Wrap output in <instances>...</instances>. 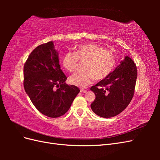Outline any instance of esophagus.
Listing matches in <instances>:
<instances>
[{
	"mask_svg": "<svg viewBox=\"0 0 160 160\" xmlns=\"http://www.w3.org/2000/svg\"><path fill=\"white\" fill-rule=\"evenodd\" d=\"M80 92H81V93H86V92H87V90H86V89H81L80 90Z\"/></svg>",
	"mask_w": 160,
	"mask_h": 160,
	"instance_id": "1",
	"label": "esophagus"
}]
</instances>
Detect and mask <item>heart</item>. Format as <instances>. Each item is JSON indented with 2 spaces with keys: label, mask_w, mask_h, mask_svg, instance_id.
<instances>
[{
  "label": "heart",
  "mask_w": 160,
  "mask_h": 160,
  "mask_svg": "<svg viewBox=\"0 0 160 160\" xmlns=\"http://www.w3.org/2000/svg\"><path fill=\"white\" fill-rule=\"evenodd\" d=\"M79 60L86 62L85 71L71 75L69 81L71 85L85 88L95 79L101 81L107 78L115 68L117 58L113 51L105 49L95 43H88L77 47L75 52H67L62 57V64L67 71L74 72Z\"/></svg>",
  "instance_id": "obj_1"
}]
</instances>
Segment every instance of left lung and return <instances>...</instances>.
<instances>
[{
    "label": "left lung",
    "mask_w": 160,
    "mask_h": 160,
    "mask_svg": "<svg viewBox=\"0 0 160 160\" xmlns=\"http://www.w3.org/2000/svg\"><path fill=\"white\" fill-rule=\"evenodd\" d=\"M137 77L135 63L128 56L125 57L107 78L91 88L95 94L91 104L92 111L104 118L122 112L133 98Z\"/></svg>",
    "instance_id": "obj_1"
}]
</instances>
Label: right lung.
Wrapping results in <instances>:
<instances>
[{
    "mask_svg": "<svg viewBox=\"0 0 160 160\" xmlns=\"http://www.w3.org/2000/svg\"><path fill=\"white\" fill-rule=\"evenodd\" d=\"M24 88L32 104L41 113L56 118L71 107L79 89L65 83L59 52L52 41L36 47L24 65Z\"/></svg>",
    "mask_w": 160,
    "mask_h": 160,
    "instance_id": "1",
    "label": "right lung"
}]
</instances>
